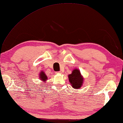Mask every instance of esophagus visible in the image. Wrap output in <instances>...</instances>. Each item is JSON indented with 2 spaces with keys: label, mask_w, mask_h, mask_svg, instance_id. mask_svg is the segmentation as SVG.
<instances>
[{
  "label": "esophagus",
  "mask_w": 123,
  "mask_h": 123,
  "mask_svg": "<svg viewBox=\"0 0 123 123\" xmlns=\"http://www.w3.org/2000/svg\"><path fill=\"white\" fill-rule=\"evenodd\" d=\"M56 73H57V74H60V73H61V71L57 72H56Z\"/></svg>",
  "instance_id": "esophagus-1"
}]
</instances>
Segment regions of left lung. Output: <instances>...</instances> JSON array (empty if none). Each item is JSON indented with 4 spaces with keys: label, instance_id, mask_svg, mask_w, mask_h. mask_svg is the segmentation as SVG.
I'll list each match as a JSON object with an SVG mask.
<instances>
[{
    "label": "left lung",
    "instance_id": "8db88e82",
    "mask_svg": "<svg viewBox=\"0 0 123 123\" xmlns=\"http://www.w3.org/2000/svg\"><path fill=\"white\" fill-rule=\"evenodd\" d=\"M68 79L73 88L79 89L82 86L84 79L81 75L80 72L78 69H74L72 73L68 75Z\"/></svg>",
    "mask_w": 123,
    "mask_h": 123
}]
</instances>
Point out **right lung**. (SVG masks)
Returning a JSON list of instances; mask_svg holds the SVG:
<instances>
[{
	"label": "right lung",
	"mask_w": 123,
	"mask_h": 123,
	"mask_svg": "<svg viewBox=\"0 0 123 123\" xmlns=\"http://www.w3.org/2000/svg\"><path fill=\"white\" fill-rule=\"evenodd\" d=\"M39 78L41 80L43 81H46L48 79L47 76L45 75V73H44V72H40V73H39Z\"/></svg>",
	"instance_id": "obj_1"
}]
</instances>
